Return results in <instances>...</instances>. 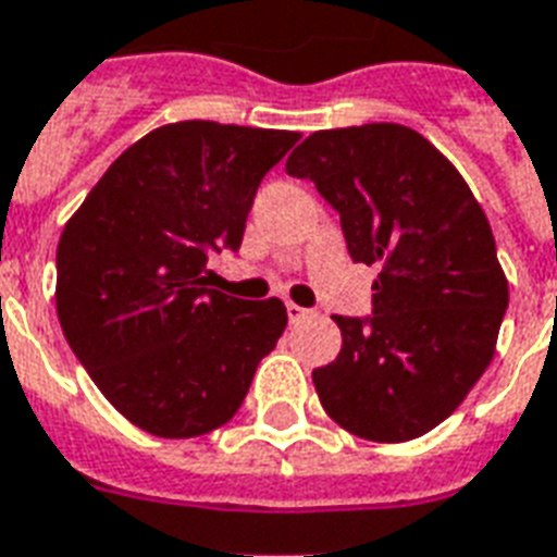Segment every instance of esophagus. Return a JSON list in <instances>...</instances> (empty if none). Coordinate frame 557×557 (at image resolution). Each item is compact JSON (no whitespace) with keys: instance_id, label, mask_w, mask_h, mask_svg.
Returning <instances> with one entry per match:
<instances>
[{"instance_id":"esophagus-1","label":"esophagus","mask_w":557,"mask_h":557,"mask_svg":"<svg viewBox=\"0 0 557 557\" xmlns=\"http://www.w3.org/2000/svg\"><path fill=\"white\" fill-rule=\"evenodd\" d=\"M305 317H308V311H305L302 305L287 302V320H290V323H299V320H305Z\"/></svg>"}]
</instances>
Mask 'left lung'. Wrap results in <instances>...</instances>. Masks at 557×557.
Listing matches in <instances>:
<instances>
[{
  "mask_svg": "<svg viewBox=\"0 0 557 557\" xmlns=\"http://www.w3.org/2000/svg\"><path fill=\"white\" fill-rule=\"evenodd\" d=\"M284 170L317 184L349 255L382 270L370 323L332 317L341 355L313 370L325 413L375 443L432 432L491 367L508 308L482 205L437 146L396 123L313 132Z\"/></svg>",
  "mask_w": 557,
  "mask_h": 557,
  "instance_id": "obj_1",
  "label": "left lung"
}]
</instances>
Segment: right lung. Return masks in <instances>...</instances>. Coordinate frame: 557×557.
Returning a JSON list of instances; mask_svg holds the SVG:
<instances>
[{"label": "right lung", "instance_id": "obj_1", "mask_svg": "<svg viewBox=\"0 0 557 557\" xmlns=\"http://www.w3.org/2000/svg\"><path fill=\"white\" fill-rule=\"evenodd\" d=\"M299 132L184 120L152 128L96 182L58 240L55 308L108 403L154 437H199L244 405L287 325L282 299L205 287L237 249L258 184Z\"/></svg>", "mask_w": 557, "mask_h": 557}]
</instances>
